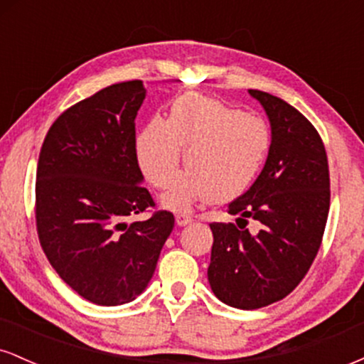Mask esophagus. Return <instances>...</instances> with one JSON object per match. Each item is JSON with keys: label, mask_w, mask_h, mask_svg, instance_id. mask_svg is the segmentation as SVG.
<instances>
[{"label": "esophagus", "mask_w": 364, "mask_h": 364, "mask_svg": "<svg viewBox=\"0 0 364 364\" xmlns=\"http://www.w3.org/2000/svg\"><path fill=\"white\" fill-rule=\"evenodd\" d=\"M191 220H193V215L186 214V212H181V214L176 215V224L178 225H186V224H190Z\"/></svg>", "instance_id": "1"}]
</instances>
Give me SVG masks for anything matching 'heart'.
I'll list each match as a JSON object with an SVG mask.
<instances>
[{
  "label": "heart",
  "mask_w": 364,
  "mask_h": 364,
  "mask_svg": "<svg viewBox=\"0 0 364 364\" xmlns=\"http://www.w3.org/2000/svg\"><path fill=\"white\" fill-rule=\"evenodd\" d=\"M181 147L188 173L162 198L174 210L198 200L229 202L245 193L269 156L270 129L258 116L186 94L174 102L168 121L152 119L136 139V159L149 183L168 188L174 181Z\"/></svg>",
  "instance_id": "heart-1"
}]
</instances>
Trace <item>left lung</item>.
Listing matches in <instances>:
<instances>
[{
  "instance_id": "obj_1",
  "label": "left lung",
  "mask_w": 364,
  "mask_h": 364,
  "mask_svg": "<svg viewBox=\"0 0 364 364\" xmlns=\"http://www.w3.org/2000/svg\"><path fill=\"white\" fill-rule=\"evenodd\" d=\"M272 128L269 157L250 190L229 203L235 223H212L207 275L220 301L240 310L269 306L303 281L318 253L330 207L325 145L298 109L250 90ZM255 220L258 233L245 225Z\"/></svg>"
}]
</instances>
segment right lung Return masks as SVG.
<instances>
[{
	"mask_svg": "<svg viewBox=\"0 0 364 364\" xmlns=\"http://www.w3.org/2000/svg\"><path fill=\"white\" fill-rule=\"evenodd\" d=\"M141 80L114 83L58 116L37 162L36 225L58 275L87 301L116 306L144 292L174 228L154 210L147 221L124 217L152 211L140 185L135 118Z\"/></svg>",
	"mask_w": 364,
	"mask_h": 364,
	"instance_id": "add662e5",
	"label": "right lung"
}]
</instances>
